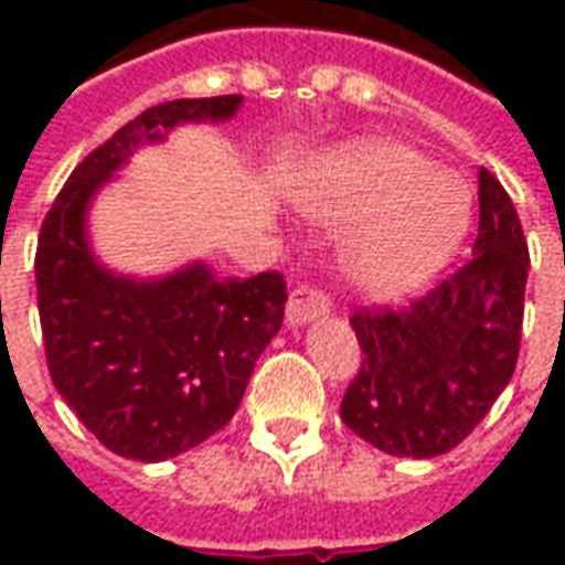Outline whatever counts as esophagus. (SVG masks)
I'll list each match as a JSON object with an SVG mask.
<instances>
[{"instance_id":"esophagus-1","label":"esophagus","mask_w":565,"mask_h":565,"mask_svg":"<svg viewBox=\"0 0 565 565\" xmlns=\"http://www.w3.org/2000/svg\"><path fill=\"white\" fill-rule=\"evenodd\" d=\"M330 296H323L320 290H308V287H296L290 299H287V320L290 323H308V320L330 315Z\"/></svg>"}]
</instances>
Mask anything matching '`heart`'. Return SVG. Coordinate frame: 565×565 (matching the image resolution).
I'll return each instance as SVG.
<instances>
[{
    "label": "heart",
    "mask_w": 565,
    "mask_h": 565,
    "mask_svg": "<svg viewBox=\"0 0 565 565\" xmlns=\"http://www.w3.org/2000/svg\"><path fill=\"white\" fill-rule=\"evenodd\" d=\"M330 223H359L344 245V266L366 294L403 296L448 259L469 226V190L396 145L348 150L311 196Z\"/></svg>",
    "instance_id": "heart-1"
}]
</instances>
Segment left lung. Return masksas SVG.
<instances>
[{"instance_id": "obj_1", "label": "left lung", "mask_w": 565, "mask_h": 565, "mask_svg": "<svg viewBox=\"0 0 565 565\" xmlns=\"http://www.w3.org/2000/svg\"><path fill=\"white\" fill-rule=\"evenodd\" d=\"M530 250L497 174L478 172L472 257L405 306L356 308L342 420L393 457H438L484 420L518 366Z\"/></svg>"}]
</instances>
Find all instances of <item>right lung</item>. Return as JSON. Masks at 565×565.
<instances>
[{
  "mask_svg": "<svg viewBox=\"0 0 565 565\" xmlns=\"http://www.w3.org/2000/svg\"><path fill=\"white\" fill-rule=\"evenodd\" d=\"M242 96L172 99L141 111L90 150L44 214L35 287L44 356L56 393L105 448L157 462L230 424L247 379L281 330V271L214 278L202 263L136 284L96 266L84 211L141 141L186 120H226Z\"/></svg>",
  "mask_w": 565,
  "mask_h": 565,
  "instance_id": "1",
  "label": "right lung"
}]
</instances>
